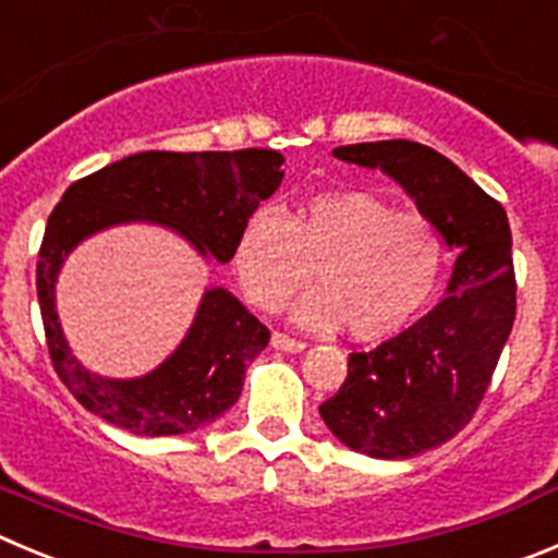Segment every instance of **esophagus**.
<instances>
[{"label": "esophagus", "mask_w": 558, "mask_h": 558, "mask_svg": "<svg viewBox=\"0 0 558 558\" xmlns=\"http://www.w3.org/2000/svg\"><path fill=\"white\" fill-rule=\"evenodd\" d=\"M272 347L280 352H303L305 343L296 341V338L283 336V332H272Z\"/></svg>", "instance_id": "obj_1"}]
</instances>
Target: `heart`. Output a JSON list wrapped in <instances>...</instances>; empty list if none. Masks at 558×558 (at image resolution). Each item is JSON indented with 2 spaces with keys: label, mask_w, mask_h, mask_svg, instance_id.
<instances>
[{
  "label": "heart",
  "mask_w": 558,
  "mask_h": 558,
  "mask_svg": "<svg viewBox=\"0 0 558 558\" xmlns=\"http://www.w3.org/2000/svg\"><path fill=\"white\" fill-rule=\"evenodd\" d=\"M231 267L255 308L280 311L316 267L319 289L294 305L305 330L347 327L355 341H383L435 296L446 267L444 233L429 217L399 211L372 192H330L291 217L262 206L239 226Z\"/></svg>",
  "instance_id": "b5f03b06"
}]
</instances>
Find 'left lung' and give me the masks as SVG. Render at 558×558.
<instances>
[{"mask_svg": "<svg viewBox=\"0 0 558 558\" xmlns=\"http://www.w3.org/2000/svg\"><path fill=\"white\" fill-rule=\"evenodd\" d=\"M332 156L397 181L457 253L444 300L377 350L352 352L347 379L319 408L347 449L408 460L451 440L490 385L514 325L512 231L501 203L426 145L379 140Z\"/></svg>", "mask_w": 558, "mask_h": 558, "instance_id": "1", "label": "left lung"}]
</instances>
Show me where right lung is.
Returning a JSON list of instances; mask_svg holds the SVG:
<instances>
[{
	"label": "right lung",
	"mask_w": 558,
	"mask_h": 558,
	"mask_svg": "<svg viewBox=\"0 0 558 558\" xmlns=\"http://www.w3.org/2000/svg\"><path fill=\"white\" fill-rule=\"evenodd\" d=\"M278 150H145L96 170L65 190L46 222L38 258V303L46 343L82 408L132 435H186L236 404L244 368L269 330L222 286L203 291L190 330L143 377H101L71 352L57 316V278L85 239L107 228L148 222L184 236L203 258L231 262L239 226L283 181Z\"/></svg>",
	"instance_id": "add662e5"
}]
</instances>
